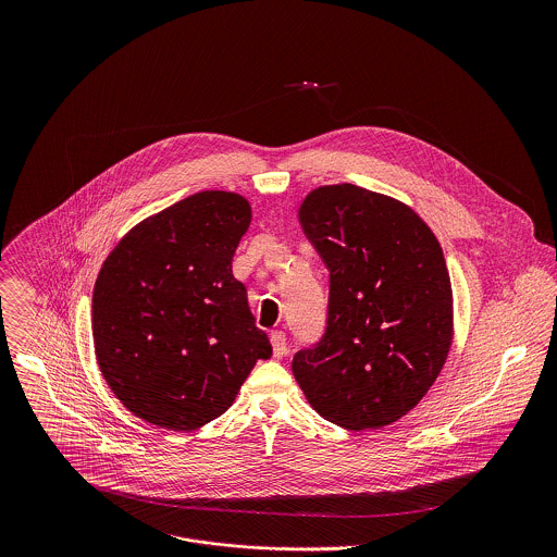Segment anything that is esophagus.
<instances>
[{"instance_id": "obj_1", "label": "esophagus", "mask_w": 557, "mask_h": 557, "mask_svg": "<svg viewBox=\"0 0 557 557\" xmlns=\"http://www.w3.org/2000/svg\"><path fill=\"white\" fill-rule=\"evenodd\" d=\"M270 343H272V354H274V358H283V356L287 354V336H285V332L274 330V332L270 334Z\"/></svg>"}]
</instances>
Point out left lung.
<instances>
[{"instance_id": "left-lung-1", "label": "left lung", "mask_w": 557, "mask_h": 557, "mask_svg": "<svg viewBox=\"0 0 557 557\" xmlns=\"http://www.w3.org/2000/svg\"><path fill=\"white\" fill-rule=\"evenodd\" d=\"M298 219L330 270V300L325 334L294 356V377L343 429L393 424L429 393L453 345L442 246L407 203L356 184L313 188Z\"/></svg>"}]
</instances>
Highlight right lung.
<instances>
[{
  "mask_svg": "<svg viewBox=\"0 0 557 557\" xmlns=\"http://www.w3.org/2000/svg\"><path fill=\"white\" fill-rule=\"evenodd\" d=\"M250 216L238 193L203 190L137 223L104 259L91 298L96 360L137 418L195 431L272 356L232 272Z\"/></svg>",
  "mask_w": 557,
  "mask_h": 557,
  "instance_id": "1",
  "label": "right lung"
}]
</instances>
